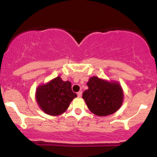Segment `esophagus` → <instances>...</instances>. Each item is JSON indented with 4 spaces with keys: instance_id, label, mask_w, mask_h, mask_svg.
Segmentation results:
<instances>
[{
    "instance_id": "1",
    "label": "esophagus",
    "mask_w": 157,
    "mask_h": 157,
    "mask_svg": "<svg viewBox=\"0 0 157 157\" xmlns=\"http://www.w3.org/2000/svg\"><path fill=\"white\" fill-rule=\"evenodd\" d=\"M77 96H78V97H81V96H82V91H78V92H77Z\"/></svg>"
}]
</instances>
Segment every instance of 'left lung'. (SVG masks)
<instances>
[{"instance_id": "obj_1", "label": "left lung", "mask_w": 157, "mask_h": 157, "mask_svg": "<svg viewBox=\"0 0 157 157\" xmlns=\"http://www.w3.org/2000/svg\"><path fill=\"white\" fill-rule=\"evenodd\" d=\"M87 86L89 89L84 91L82 99L94 114L108 116L120 109L123 102L124 93L117 81L94 76L90 77Z\"/></svg>"}]
</instances>
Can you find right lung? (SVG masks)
I'll list each match as a JSON object with an SVG mask.
<instances>
[{"instance_id":"right-lung-1","label":"right lung","mask_w":157,"mask_h":157,"mask_svg":"<svg viewBox=\"0 0 157 157\" xmlns=\"http://www.w3.org/2000/svg\"><path fill=\"white\" fill-rule=\"evenodd\" d=\"M77 97L71 90L69 81L57 76L36 89L35 100L40 110L50 116H58L68 109L71 102Z\"/></svg>"}]
</instances>
